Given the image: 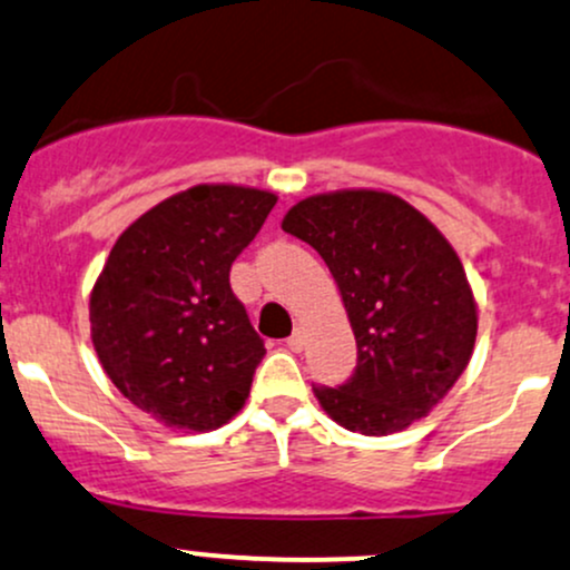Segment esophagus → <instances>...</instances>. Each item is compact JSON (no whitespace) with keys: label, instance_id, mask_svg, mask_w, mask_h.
Instances as JSON below:
<instances>
[{"label":"esophagus","instance_id":"obj_1","mask_svg":"<svg viewBox=\"0 0 570 570\" xmlns=\"http://www.w3.org/2000/svg\"><path fill=\"white\" fill-rule=\"evenodd\" d=\"M286 346H289L292 352H303V346H305V335H303V331L292 333L289 338H286Z\"/></svg>","mask_w":570,"mask_h":570}]
</instances>
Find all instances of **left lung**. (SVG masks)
Instances as JSON below:
<instances>
[{"instance_id":"obj_1","label":"left lung","mask_w":570,"mask_h":570,"mask_svg":"<svg viewBox=\"0 0 570 570\" xmlns=\"http://www.w3.org/2000/svg\"><path fill=\"white\" fill-rule=\"evenodd\" d=\"M281 229L331 267L357 341L355 374L314 387L338 426L404 431L456 385L472 357L478 305L456 250L423 213L385 190L308 196Z\"/></svg>"}]
</instances>
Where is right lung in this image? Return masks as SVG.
I'll return each mask as SVG.
<instances>
[{"mask_svg": "<svg viewBox=\"0 0 570 570\" xmlns=\"http://www.w3.org/2000/svg\"><path fill=\"white\" fill-rule=\"evenodd\" d=\"M278 196L194 185L114 243L89 295L98 361L117 391L169 429L213 431L243 410L265 341L229 284L232 262Z\"/></svg>", "mask_w": 570, "mask_h": 570, "instance_id": "1", "label": "right lung"}]
</instances>
